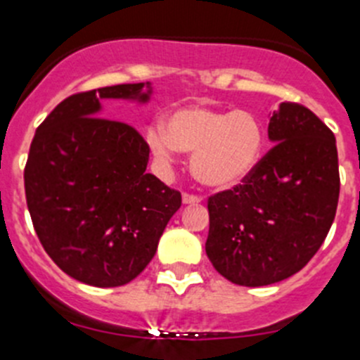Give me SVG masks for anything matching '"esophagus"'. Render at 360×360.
Returning a JSON list of instances; mask_svg holds the SVG:
<instances>
[{
  "label": "esophagus",
  "mask_w": 360,
  "mask_h": 360,
  "mask_svg": "<svg viewBox=\"0 0 360 360\" xmlns=\"http://www.w3.org/2000/svg\"><path fill=\"white\" fill-rule=\"evenodd\" d=\"M183 202L184 205H198L201 202V198L195 193H183Z\"/></svg>",
  "instance_id": "34e87169"
}]
</instances>
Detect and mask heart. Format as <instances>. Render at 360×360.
Masks as SVG:
<instances>
[{"mask_svg": "<svg viewBox=\"0 0 360 360\" xmlns=\"http://www.w3.org/2000/svg\"><path fill=\"white\" fill-rule=\"evenodd\" d=\"M152 154L172 162L176 150L192 154V174L214 190L236 188L259 167L266 150V127L250 110L190 105L172 112L167 127L146 132Z\"/></svg>", "mask_w": 360, "mask_h": 360, "instance_id": "heart-1", "label": "heart"}]
</instances>
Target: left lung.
<instances>
[{
	"instance_id": "1",
	"label": "left lung",
	"mask_w": 360,
	"mask_h": 360,
	"mask_svg": "<svg viewBox=\"0 0 360 360\" xmlns=\"http://www.w3.org/2000/svg\"><path fill=\"white\" fill-rule=\"evenodd\" d=\"M275 145L243 184L208 198L206 255L239 286H266L308 264L335 219L340 177L335 136L299 103L268 124Z\"/></svg>"
}]
</instances>
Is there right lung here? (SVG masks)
Here are the masks:
<instances>
[{"label":"right lung","instance_id":"1","mask_svg":"<svg viewBox=\"0 0 360 360\" xmlns=\"http://www.w3.org/2000/svg\"><path fill=\"white\" fill-rule=\"evenodd\" d=\"M145 83L74 94L36 130L25 165L34 230L50 259L79 283L136 279L158 250L181 192L146 174L150 148L124 121L99 117L101 99L146 101Z\"/></svg>","mask_w":360,"mask_h":360}]
</instances>
